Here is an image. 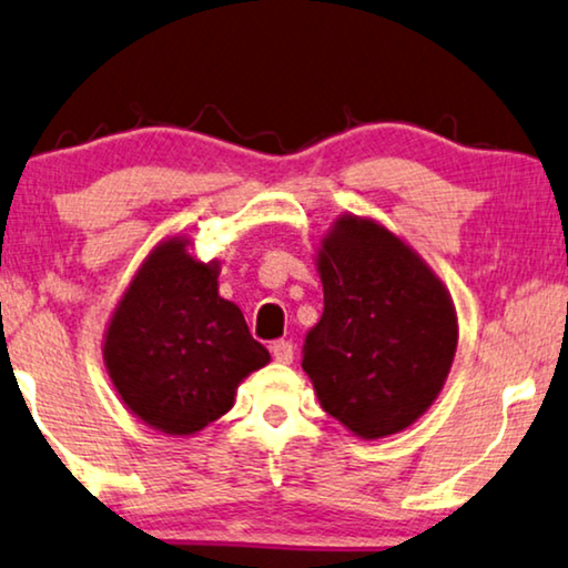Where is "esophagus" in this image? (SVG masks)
Listing matches in <instances>:
<instances>
[{"instance_id":"1","label":"esophagus","mask_w":568,"mask_h":568,"mask_svg":"<svg viewBox=\"0 0 568 568\" xmlns=\"http://www.w3.org/2000/svg\"><path fill=\"white\" fill-rule=\"evenodd\" d=\"M271 354H274V359L278 362V364H290L292 359H294V346H292V341H274V344H271Z\"/></svg>"}]
</instances>
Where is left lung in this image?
<instances>
[{"instance_id":"obj_1","label":"left lung","mask_w":568,"mask_h":568,"mask_svg":"<svg viewBox=\"0 0 568 568\" xmlns=\"http://www.w3.org/2000/svg\"><path fill=\"white\" fill-rule=\"evenodd\" d=\"M323 315L302 346L325 414L362 439L390 437L437 398L457 315L445 284L383 224L341 216L317 251Z\"/></svg>"}]
</instances>
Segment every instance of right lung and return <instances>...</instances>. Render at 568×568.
Returning a JSON list of instances; mask_svg holds the SVG:
<instances>
[{"instance_id": "right-lung-1", "label": "right lung", "mask_w": 568, "mask_h": 568, "mask_svg": "<svg viewBox=\"0 0 568 568\" xmlns=\"http://www.w3.org/2000/svg\"><path fill=\"white\" fill-rule=\"evenodd\" d=\"M173 237L150 253L108 323L103 359L134 416L175 437L227 414L235 390L268 364L237 305L220 297V266Z\"/></svg>"}]
</instances>
